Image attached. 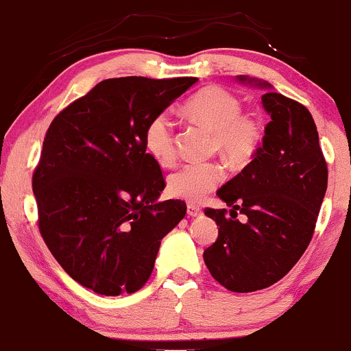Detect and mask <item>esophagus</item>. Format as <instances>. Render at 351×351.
<instances>
[{"label": "esophagus", "mask_w": 351, "mask_h": 351, "mask_svg": "<svg viewBox=\"0 0 351 351\" xmlns=\"http://www.w3.org/2000/svg\"><path fill=\"white\" fill-rule=\"evenodd\" d=\"M186 211H188V216H191V217H196V216L203 215V209H201L198 204H188Z\"/></svg>", "instance_id": "34e87169"}]
</instances>
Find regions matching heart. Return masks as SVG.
<instances>
[{"label": "heart", "mask_w": 351, "mask_h": 351, "mask_svg": "<svg viewBox=\"0 0 351 351\" xmlns=\"http://www.w3.org/2000/svg\"><path fill=\"white\" fill-rule=\"evenodd\" d=\"M186 114L213 132V147L236 167H244L261 150L263 125L254 115L241 114L243 104L232 92L221 86H208L188 99ZM143 145L148 155L162 167L176 158L175 127L167 112L153 115L145 125ZM226 171L217 162L188 163L168 178L173 198L199 203L224 181Z\"/></svg>", "instance_id": "b5f03b06"}]
</instances>
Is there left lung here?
Returning <instances> with one entry per match:
<instances>
[{"mask_svg": "<svg viewBox=\"0 0 351 351\" xmlns=\"http://www.w3.org/2000/svg\"><path fill=\"white\" fill-rule=\"evenodd\" d=\"M271 87L267 82L239 77ZM271 115L263 145L243 171L217 189L232 209H204L219 226L203 259L211 276L232 292H254L280 280L305 252L327 191L328 170L307 107L269 88ZM237 214H244L241 223Z\"/></svg>", "mask_w": 351, "mask_h": 351, "instance_id": "1", "label": "left lung"}]
</instances>
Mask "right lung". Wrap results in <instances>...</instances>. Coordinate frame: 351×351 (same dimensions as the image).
I'll list each match as a JSON object with an SVG mask.
<instances>
[{"instance_id": "add662e5", "label": "right lung", "mask_w": 351, "mask_h": 351, "mask_svg": "<svg viewBox=\"0 0 351 351\" xmlns=\"http://www.w3.org/2000/svg\"><path fill=\"white\" fill-rule=\"evenodd\" d=\"M196 77H115L56 115L33 173L38 226L56 261L100 295L150 279L162 239L186 203H156L165 178L143 145L145 125Z\"/></svg>"}]
</instances>
